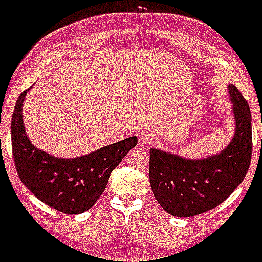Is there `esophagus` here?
Segmentation results:
<instances>
[{
  "label": "esophagus",
  "mask_w": 262,
  "mask_h": 262,
  "mask_svg": "<svg viewBox=\"0 0 262 262\" xmlns=\"http://www.w3.org/2000/svg\"><path fill=\"white\" fill-rule=\"evenodd\" d=\"M154 142L152 136L146 131H141L138 134V144L141 146H149Z\"/></svg>",
  "instance_id": "obj_1"
}]
</instances>
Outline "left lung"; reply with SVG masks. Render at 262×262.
I'll list each match as a JSON object with an SVG mask.
<instances>
[{
	"mask_svg": "<svg viewBox=\"0 0 262 262\" xmlns=\"http://www.w3.org/2000/svg\"><path fill=\"white\" fill-rule=\"evenodd\" d=\"M236 130L232 141L218 155L186 160L150 150L149 180L154 196L169 214L192 217L212 210L237 188L252 160V114L248 102L229 84Z\"/></svg>",
	"mask_w": 262,
	"mask_h": 262,
	"instance_id": "obj_1",
	"label": "left lung"
}]
</instances>
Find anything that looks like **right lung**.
Wrapping results in <instances>:
<instances>
[{
    "instance_id": "1",
    "label": "right lung",
    "mask_w": 262,
    "mask_h": 262,
    "mask_svg": "<svg viewBox=\"0 0 262 262\" xmlns=\"http://www.w3.org/2000/svg\"><path fill=\"white\" fill-rule=\"evenodd\" d=\"M30 88L21 93L12 118V149L23 184L46 205L67 214L91 209L105 191L110 175L137 145V137L76 159H58L35 148L25 132L23 103Z\"/></svg>"
}]
</instances>
